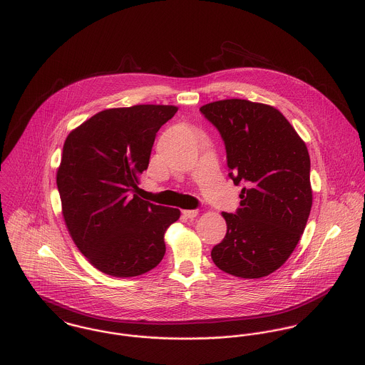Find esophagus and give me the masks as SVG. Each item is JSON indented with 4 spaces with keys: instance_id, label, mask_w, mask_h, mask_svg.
<instances>
[{
    "instance_id": "obj_1",
    "label": "esophagus",
    "mask_w": 365,
    "mask_h": 365,
    "mask_svg": "<svg viewBox=\"0 0 365 365\" xmlns=\"http://www.w3.org/2000/svg\"><path fill=\"white\" fill-rule=\"evenodd\" d=\"M197 210H183L182 212V215L186 217V219H193V217H196L197 216Z\"/></svg>"
}]
</instances>
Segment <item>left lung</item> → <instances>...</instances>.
Instances as JSON below:
<instances>
[{
  "instance_id": "1",
  "label": "left lung",
  "mask_w": 365,
  "mask_h": 365,
  "mask_svg": "<svg viewBox=\"0 0 365 365\" xmlns=\"http://www.w3.org/2000/svg\"><path fill=\"white\" fill-rule=\"evenodd\" d=\"M200 111L224 141L230 179L242 185L237 212L222 213L227 234L212 259L234 277H267L291 257L310 215L307 148L271 106L230 98Z\"/></svg>"
}]
</instances>
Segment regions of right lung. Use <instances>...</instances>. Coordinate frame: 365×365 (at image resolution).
<instances>
[{
  "mask_svg": "<svg viewBox=\"0 0 365 365\" xmlns=\"http://www.w3.org/2000/svg\"><path fill=\"white\" fill-rule=\"evenodd\" d=\"M176 111L155 104L104 110L65 141L56 175L63 219L80 252L107 275H143L165 255V231L180 212L130 193L156 133Z\"/></svg>",
  "mask_w": 365,
  "mask_h": 365,
  "instance_id": "1",
  "label": "right lung"
}]
</instances>
